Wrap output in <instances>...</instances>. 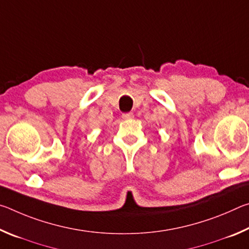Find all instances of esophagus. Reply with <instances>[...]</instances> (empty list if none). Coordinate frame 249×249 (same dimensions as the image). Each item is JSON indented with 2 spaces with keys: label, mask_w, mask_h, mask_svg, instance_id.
<instances>
[{
  "label": "esophagus",
  "mask_w": 249,
  "mask_h": 249,
  "mask_svg": "<svg viewBox=\"0 0 249 249\" xmlns=\"http://www.w3.org/2000/svg\"><path fill=\"white\" fill-rule=\"evenodd\" d=\"M122 117H123V120H132L134 117V114L133 113H124Z\"/></svg>",
  "instance_id": "34e87169"
}]
</instances>
